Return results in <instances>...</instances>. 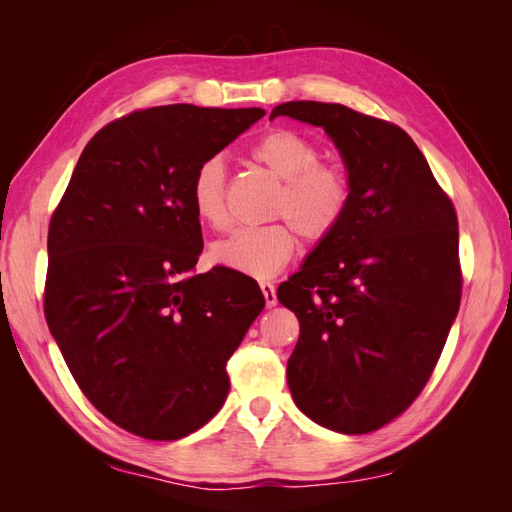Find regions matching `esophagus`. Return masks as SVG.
<instances>
[{"mask_svg":"<svg viewBox=\"0 0 512 512\" xmlns=\"http://www.w3.org/2000/svg\"><path fill=\"white\" fill-rule=\"evenodd\" d=\"M260 290H262V297H265V303L267 307H273L277 303V297H275V286L271 282H260Z\"/></svg>","mask_w":512,"mask_h":512,"instance_id":"34e87169","label":"esophagus"}]
</instances>
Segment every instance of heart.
<instances>
[{"label":"heart","mask_w":512,"mask_h":512,"mask_svg":"<svg viewBox=\"0 0 512 512\" xmlns=\"http://www.w3.org/2000/svg\"><path fill=\"white\" fill-rule=\"evenodd\" d=\"M252 158L282 179L271 215L284 218L265 226L239 228L226 241L213 245V260L250 277H271L297 252L299 237L320 245L344 222L350 207V179L346 170L318 160L312 141L288 128L262 134L252 147ZM190 203L196 218L211 230L230 226L228 170L222 156H211L194 170Z\"/></svg>","instance_id":"b5f03b06"}]
</instances>
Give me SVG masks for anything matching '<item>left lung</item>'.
Listing matches in <instances>:
<instances>
[{
    "label": "left lung",
    "mask_w": 512,
    "mask_h": 512,
    "mask_svg": "<svg viewBox=\"0 0 512 512\" xmlns=\"http://www.w3.org/2000/svg\"><path fill=\"white\" fill-rule=\"evenodd\" d=\"M342 153L350 207L277 299L299 318L288 359L294 404L318 425L369 433L421 395L459 312L453 200L412 138L391 121L331 102H286Z\"/></svg>",
    "instance_id": "8db88e82"
}]
</instances>
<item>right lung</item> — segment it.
I'll list each match as a JSON object with an SVG mask.
<instances>
[{
    "instance_id": "obj_1",
    "label": "right lung",
    "mask_w": 512,
    "mask_h": 512,
    "mask_svg": "<svg viewBox=\"0 0 512 512\" xmlns=\"http://www.w3.org/2000/svg\"><path fill=\"white\" fill-rule=\"evenodd\" d=\"M262 108L132 111L83 149L49 224L44 318L83 395L147 440L190 436L218 414L226 363L265 307L235 269L196 273V166Z\"/></svg>"
}]
</instances>
